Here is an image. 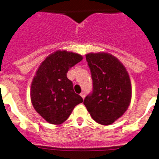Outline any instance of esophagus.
<instances>
[{
  "mask_svg": "<svg viewBox=\"0 0 159 159\" xmlns=\"http://www.w3.org/2000/svg\"><path fill=\"white\" fill-rule=\"evenodd\" d=\"M85 92H84V91H82V92L81 93V97H82V98H85Z\"/></svg>",
  "mask_w": 159,
  "mask_h": 159,
  "instance_id": "34e87169",
  "label": "esophagus"
}]
</instances>
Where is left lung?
I'll return each mask as SVG.
<instances>
[{"label": "left lung", "mask_w": 159, "mask_h": 159, "mask_svg": "<svg viewBox=\"0 0 159 159\" xmlns=\"http://www.w3.org/2000/svg\"><path fill=\"white\" fill-rule=\"evenodd\" d=\"M92 78V91L84 100L88 111L96 122L112 124L128 109L131 85L125 68L108 53L86 54Z\"/></svg>", "instance_id": "1"}]
</instances>
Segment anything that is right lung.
Returning a JSON list of instances; mask_svg holds the SVG:
<instances>
[{
    "label": "right lung",
    "instance_id": "add662e5",
    "mask_svg": "<svg viewBox=\"0 0 159 159\" xmlns=\"http://www.w3.org/2000/svg\"><path fill=\"white\" fill-rule=\"evenodd\" d=\"M81 60L82 56L76 53L57 51L46 57L37 70L30 89L31 102L48 122L61 124L74 108L83 102L67 78L68 70Z\"/></svg>",
    "mask_w": 159,
    "mask_h": 159
}]
</instances>
